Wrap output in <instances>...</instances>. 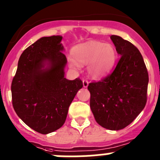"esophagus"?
Listing matches in <instances>:
<instances>
[{
	"label": "esophagus",
	"instance_id": "esophagus-1",
	"mask_svg": "<svg viewBox=\"0 0 160 160\" xmlns=\"http://www.w3.org/2000/svg\"><path fill=\"white\" fill-rule=\"evenodd\" d=\"M88 80H83V88H87L88 86Z\"/></svg>",
	"mask_w": 160,
	"mask_h": 160
}]
</instances>
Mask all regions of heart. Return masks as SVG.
I'll return each mask as SVG.
<instances>
[{
    "label": "heart",
    "mask_w": 160,
    "mask_h": 160,
    "mask_svg": "<svg viewBox=\"0 0 160 160\" xmlns=\"http://www.w3.org/2000/svg\"><path fill=\"white\" fill-rule=\"evenodd\" d=\"M73 59L68 65L77 69L79 65H88V73L94 79L101 78L113 68L117 61L116 49L110 43L90 41L75 46L72 50Z\"/></svg>",
    "instance_id": "1"
}]
</instances>
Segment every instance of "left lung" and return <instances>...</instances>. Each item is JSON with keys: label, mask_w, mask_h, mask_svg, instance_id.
Here are the masks:
<instances>
[{"label": "left lung", "mask_w": 160, "mask_h": 160, "mask_svg": "<svg viewBox=\"0 0 160 160\" xmlns=\"http://www.w3.org/2000/svg\"><path fill=\"white\" fill-rule=\"evenodd\" d=\"M110 39L121 57L118 63L110 75L89 83L88 89L97 123L110 130H119L133 122L145 107L148 73L134 45L118 35H111Z\"/></svg>", "instance_id": "8db88e82"}]
</instances>
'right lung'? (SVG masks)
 Here are the masks:
<instances>
[{
  "instance_id": "1",
  "label": "right lung",
  "mask_w": 160,
  "mask_h": 160,
  "mask_svg": "<svg viewBox=\"0 0 160 160\" xmlns=\"http://www.w3.org/2000/svg\"><path fill=\"white\" fill-rule=\"evenodd\" d=\"M62 36L42 37L23 52L12 83V105L18 117L42 134L60 129L68 107L83 88L79 78L65 77L67 59Z\"/></svg>"
}]
</instances>
